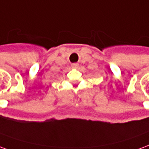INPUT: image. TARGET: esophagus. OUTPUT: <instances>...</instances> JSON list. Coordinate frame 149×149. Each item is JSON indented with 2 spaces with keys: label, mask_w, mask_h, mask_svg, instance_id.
Segmentation results:
<instances>
[{
  "label": "esophagus",
  "mask_w": 149,
  "mask_h": 149,
  "mask_svg": "<svg viewBox=\"0 0 149 149\" xmlns=\"http://www.w3.org/2000/svg\"><path fill=\"white\" fill-rule=\"evenodd\" d=\"M71 66L74 67V68H77V67L79 66V64H78V63H73L72 65H71Z\"/></svg>",
  "instance_id": "esophagus-1"
}]
</instances>
